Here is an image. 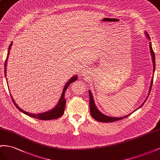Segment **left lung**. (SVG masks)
Listing matches in <instances>:
<instances>
[{
	"label": "left lung",
	"mask_w": 160,
	"mask_h": 160,
	"mask_svg": "<svg viewBox=\"0 0 160 160\" xmlns=\"http://www.w3.org/2000/svg\"><path fill=\"white\" fill-rule=\"evenodd\" d=\"M145 35L147 36V38L150 41V38L149 35L148 34L147 32H145ZM149 48H150V53H151V56H152V62H153V73L154 74V72H155V70H156V58H155V53L153 51V49H152V43L149 42ZM153 77H152V79L151 80V83H150V87H149V93H148V95L147 98H145V100H144V102H143V104H141V105L138 108V109H139V108H141V107H142L143 105V104L145 102L146 100H147L149 95L150 94V92H151V90H152V84H153ZM88 92H89V97H90V114H91V116H92L95 120H97L99 122H114V121H119V120H121L123 118H127L128 116H129L131 113L129 114V115H127L125 117H109V116H107V115H104L103 113H102L101 112H100L98 109L97 108V106L95 105V103H94V98H93V96L92 94V92H91L90 90H88ZM138 109H136L135 111L138 110ZM135 111H134L133 112H135ZM133 112H132V113H133Z\"/></svg>",
	"instance_id": "obj_1"
}]
</instances>
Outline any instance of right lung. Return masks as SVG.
<instances>
[{
    "mask_svg": "<svg viewBox=\"0 0 160 160\" xmlns=\"http://www.w3.org/2000/svg\"><path fill=\"white\" fill-rule=\"evenodd\" d=\"M12 45V42L11 43L10 45H9V47L8 48V53H7V56L6 58V60L5 62H4V75H5V77L7 76V60H8V56H9V53H10V50L11 49V46ZM78 78V76H74L73 77H72L69 80V81L68 82L66 83V84L65 85L64 88L63 89L62 91V94L61 95V97L59 100V101L58 102V104L56 105L54 108H53L52 110H49L47 112H42V113H38V114H32L28 112H26L25 111L22 110L20 107H18L17 104H16V102H15V100L13 99L12 95L11 94V99L12 100L13 103H14L15 105L16 106V107L19 109V110L23 112L25 115H28L29 117H31L33 118H38V119L39 120H43V121H46V120H52V119H56V118H58L59 117H60L63 112H64V109H65V106H66V99L64 98V94H65V92L66 90H67V88H68V86L69 85L73 82H74L77 80ZM7 80V82H7V78L6 79Z\"/></svg>",
    "mask_w": 160,
    "mask_h": 160,
    "instance_id": "obj_1",
    "label": "right lung"
}]
</instances>
